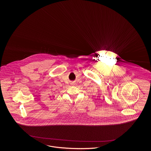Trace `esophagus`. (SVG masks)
<instances>
[{"instance_id": "34e87169", "label": "esophagus", "mask_w": 151, "mask_h": 151, "mask_svg": "<svg viewBox=\"0 0 151 151\" xmlns=\"http://www.w3.org/2000/svg\"><path fill=\"white\" fill-rule=\"evenodd\" d=\"M71 85L74 86L75 85V81H72V82H71Z\"/></svg>"}]
</instances>
